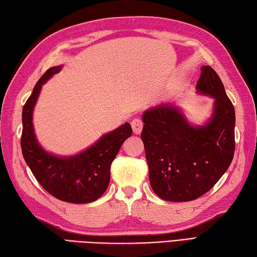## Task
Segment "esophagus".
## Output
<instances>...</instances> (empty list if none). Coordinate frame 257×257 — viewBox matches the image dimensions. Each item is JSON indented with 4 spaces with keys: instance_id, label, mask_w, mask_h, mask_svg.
<instances>
[{
    "instance_id": "1",
    "label": "esophagus",
    "mask_w": 257,
    "mask_h": 257,
    "mask_svg": "<svg viewBox=\"0 0 257 257\" xmlns=\"http://www.w3.org/2000/svg\"><path fill=\"white\" fill-rule=\"evenodd\" d=\"M132 128L135 134H141L142 128H143V122L141 121L140 118H133L132 119Z\"/></svg>"
}]
</instances>
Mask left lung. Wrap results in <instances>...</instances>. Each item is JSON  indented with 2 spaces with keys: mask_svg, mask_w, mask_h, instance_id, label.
<instances>
[{
  "mask_svg": "<svg viewBox=\"0 0 257 257\" xmlns=\"http://www.w3.org/2000/svg\"><path fill=\"white\" fill-rule=\"evenodd\" d=\"M196 89L214 100L212 113L201 125L191 124L175 103L153 106L142 115L141 138L152 189L166 201L202 196L226 172L234 155V106L212 68L201 67Z\"/></svg>",
  "mask_w": 257,
  "mask_h": 257,
  "instance_id": "1",
  "label": "left lung"
}]
</instances>
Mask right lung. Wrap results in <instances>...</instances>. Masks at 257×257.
<instances>
[{
	"label": "right lung",
	"instance_id": "obj_1",
	"mask_svg": "<svg viewBox=\"0 0 257 257\" xmlns=\"http://www.w3.org/2000/svg\"><path fill=\"white\" fill-rule=\"evenodd\" d=\"M61 69L62 65L49 68L23 107L22 153L33 175L51 196L70 203H88L95 201L106 190L111 164L124 141L132 135V126L127 122L122 124L76 155L60 156L45 150L36 138L33 112L43 84Z\"/></svg>",
	"mask_w": 257,
	"mask_h": 257
}]
</instances>
